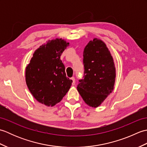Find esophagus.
I'll use <instances>...</instances> for the list:
<instances>
[{
  "instance_id": "1",
  "label": "esophagus",
  "mask_w": 147,
  "mask_h": 147,
  "mask_svg": "<svg viewBox=\"0 0 147 147\" xmlns=\"http://www.w3.org/2000/svg\"><path fill=\"white\" fill-rule=\"evenodd\" d=\"M71 80H72V85L73 86H74V85H75V78H74V77H73V78H71Z\"/></svg>"
}]
</instances>
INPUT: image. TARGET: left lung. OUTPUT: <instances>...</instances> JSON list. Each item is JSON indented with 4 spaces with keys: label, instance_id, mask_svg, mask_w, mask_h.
Returning <instances> with one entry per match:
<instances>
[{
    "label": "left lung",
    "instance_id": "obj_1",
    "mask_svg": "<svg viewBox=\"0 0 147 147\" xmlns=\"http://www.w3.org/2000/svg\"><path fill=\"white\" fill-rule=\"evenodd\" d=\"M84 79L77 90L86 104L98 107L112 92L115 81L114 59L105 43L99 38L90 40L84 49Z\"/></svg>",
    "mask_w": 147,
    "mask_h": 147
}]
</instances>
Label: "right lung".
I'll use <instances>...</instances> for the list:
<instances>
[{
	"instance_id": "1",
	"label": "right lung",
	"mask_w": 147,
	"mask_h": 147,
	"mask_svg": "<svg viewBox=\"0 0 147 147\" xmlns=\"http://www.w3.org/2000/svg\"><path fill=\"white\" fill-rule=\"evenodd\" d=\"M62 38L48 40L34 52L25 70L26 83L38 102L53 107L69 91L72 80L66 77L65 66L60 59L69 46Z\"/></svg>"
}]
</instances>
